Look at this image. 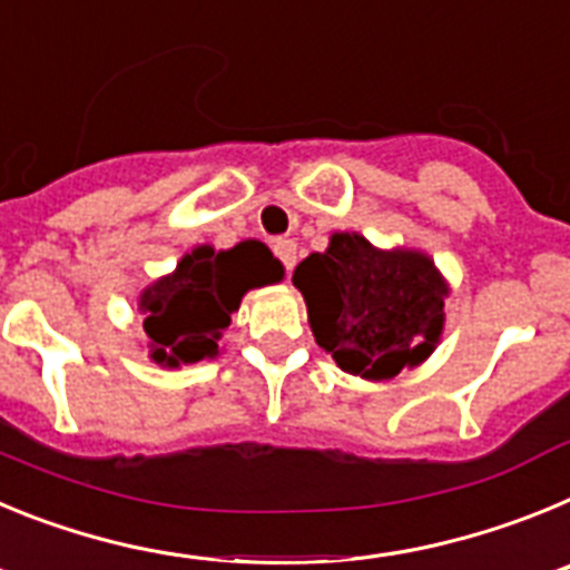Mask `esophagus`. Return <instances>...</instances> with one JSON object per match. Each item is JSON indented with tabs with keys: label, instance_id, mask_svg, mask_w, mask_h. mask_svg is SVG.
I'll return each instance as SVG.
<instances>
[{
	"label": "esophagus",
	"instance_id": "34e87169",
	"mask_svg": "<svg viewBox=\"0 0 570 570\" xmlns=\"http://www.w3.org/2000/svg\"><path fill=\"white\" fill-rule=\"evenodd\" d=\"M274 254H276V259L282 262V268L294 271V265H296V242L294 239H276Z\"/></svg>",
	"mask_w": 570,
	"mask_h": 570
}]
</instances>
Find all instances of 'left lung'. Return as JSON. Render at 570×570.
<instances>
[{"label": "left lung", "instance_id": "1", "mask_svg": "<svg viewBox=\"0 0 570 570\" xmlns=\"http://www.w3.org/2000/svg\"><path fill=\"white\" fill-rule=\"evenodd\" d=\"M294 285L316 342L347 374L391 380L440 342L448 288L416 250L387 254L360 234H334L328 250L296 265Z\"/></svg>", "mask_w": 570, "mask_h": 570}]
</instances>
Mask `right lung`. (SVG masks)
<instances>
[{"mask_svg": "<svg viewBox=\"0 0 570 570\" xmlns=\"http://www.w3.org/2000/svg\"><path fill=\"white\" fill-rule=\"evenodd\" d=\"M279 279L282 265L262 242H239L219 254L196 248L139 299L145 334L154 347L150 356L170 367L214 360L242 294Z\"/></svg>", "mask_w": 570, "mask_h": 570, "instance_id": "add662e5", "label": "right lung"}]
</instances>
